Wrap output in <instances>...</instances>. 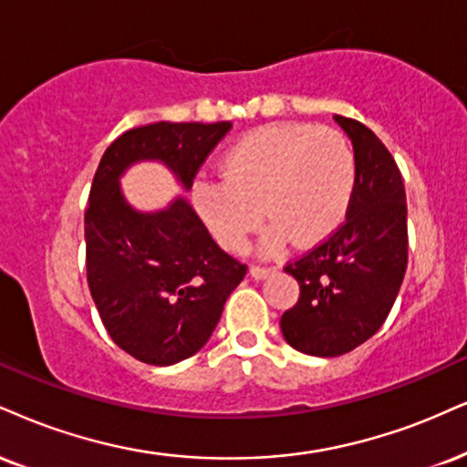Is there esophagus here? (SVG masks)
I'll use <instances>...</instances> for the list:
<instances>
[{
	"label": "esophagus",
	"instance_id": "obj_1",
	"mask_svg": "<svg viewBox=\"0 0 467 467\" xmlns=\"http://www.w3.org/2000/svg\"><path fill=\"white\" fill-rule=\"evenodd\" d=\"M270 273H275L273 266H251L253 279H264V277H268Z\"/></svg>",
	"mask_w": 467,
	"mask_h": 467
}]
</instances>
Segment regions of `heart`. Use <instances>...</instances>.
Listing matches in <instances>:
<instances>
[{"label": "heart", "mask_w": 467, "mask_h": 467, "mask_svg": "<svg viewBox=\"0 0 467 467\" xmlns=\"http://www.w3.org/2000/svg\"><path fill=\"white\" fill-rule=\"evenodd\" d=\"M223 180H199L192 201L218 244L243 251L262 214L264 249L290 240L312 246L347 216L355 192V153L344 134L314 125H266L224 153Z\"/></svg>", "instance_id": "b5f03b06"}]
</instances>
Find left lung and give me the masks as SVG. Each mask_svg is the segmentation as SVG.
Returning a JSON list of instances; mask_svg holds the SVG:
<instances>
[{
	"instance_id": "obj_1",
	"label": "left lung",
	"mask_w": 467,
	"mask_h": 467,
	"mask_svg": "<svg viewBox=\"0 0 467 467\" xmlns=\"http://www.w3.org/2000/svg\"><path fill=\"white\" fill-rule=\"evenodd\" d=\"M355 151V192L347 221L285 273L301 295L281 316L292 348L337 357L381 329L407 270V197L392 153L372 130L336 114Z\"/></svg>"
}]
</instances>
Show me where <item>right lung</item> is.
Listing matches in <instances>:
<instances>
[{
    "mask_svg": "<svg viewBox=\"0 0 467 467\" xmlns=\"http://www.w3.org/2000/svg\"><path fill=\"white\" fill-rule=\"evenodd\" d=\"M229 130V120H160L120 134L97 166L84 214L86 279L106 331L138 361L171 366L197 353L246 264L212 240L186 199L153 214L136 212L119 177L140 160H160L188 190Z\"/></svg>",
    "mask_w": 467,
    "mask_h": 467,
    "instance_id": "obj_1",
    "label": "right lung"
}]
</instances>
